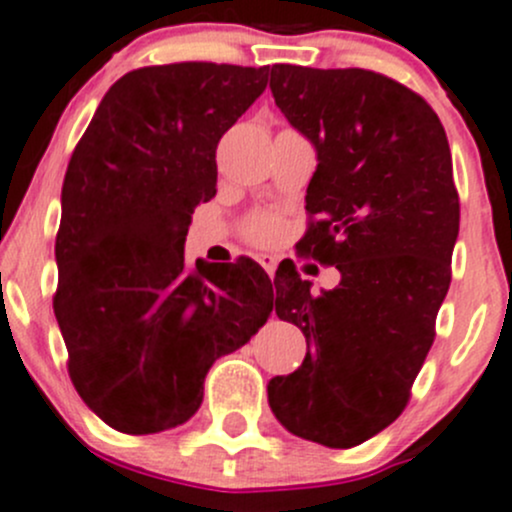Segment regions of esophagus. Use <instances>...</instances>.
<instances>
[{"label": "esophagus", "mask_w": 512, "mask_h": 512, "mask_svg": "<svg viewBox=\"0 0 512 512\" xmlns=\"http://www.w3.org/2000/svg\"><path fill=\"white\" fill-rule=\"evenodd\" d=\"M255 260L260 262L262 267H265V270H267V275H270V277L275 275V270H277V260H275V257H272V255H267V252H260V255H257Z\"/></svg>", "instance_id": "obj_1"}]
</instances>
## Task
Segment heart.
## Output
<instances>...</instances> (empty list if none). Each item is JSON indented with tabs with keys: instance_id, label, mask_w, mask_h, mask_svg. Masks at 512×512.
I'll return each mask as SVG.
<instances>
[{
	"instance_id": "b5f03b06",
	"label": "heart",
	"mask_w": 512,
	"mask_h": 512,
	"mask_svg": "<svg viewBox=\"0 0 512 512\" xmlns=\"http://www.w3.org/2000/svg\"><path fill=\"white\" fill-rule=\"evenodd\" d=\"M247 237L255 242H270L280 232V220L275 215H255L245 227Z\"/></svg>"
}]
</instances>
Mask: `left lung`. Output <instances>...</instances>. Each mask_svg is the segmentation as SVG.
Masks as SVG:
<instances>
[{"mask_svg":"<svg viewBox=\"0 0 512 512\" xmlns=\"http://www.w3.org/2000/svg\"><path fill=\"white\" fill-rule=\"evenodd\" d=\"M289 126L317 151L299 250L342 275L312 294L294 267L275 275V312L307 337V356L267 384L289 433L352 448L404 411L451 285L458 193L433 108L364 69L272 66Z\"/></svg>","mask_w":512,"mask_h":512,"instance_id":"left-lung-1","label":"left lung"}]
</instances>
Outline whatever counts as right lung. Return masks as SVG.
Instances as JSON below:
<instances>
[{"mask_svg":"<svg viewBox=\"0 0 512 512\" xmlns=\"http://www.w3.org/2000/svg\"><path fill=\"white\" fill-rule=\"evenodd\" d=\"M270 66H146L98 103L61 188L54 314L69 374L123 433L188 421L220 356L275 304L257 262L185 265L195 205L215 198V148L265 91Z\"/></svg>","mask_w":512,"mask_h":512,"instance_id":"add662e5","label":"right lung"}]
</instances>
